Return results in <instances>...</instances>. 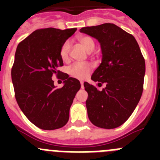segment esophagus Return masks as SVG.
<instances>
[{
    "mask_svg": "<svg viewBox=\"0 0 160 160\" xmlns=\"http://www.w3.org/2000/svg\"><path fill=\"white\" fill-rule=\"evenodd\" d=\"M80 83H81V87H82V89L84 88V86H83V82L81 81V82H80Z\"/></svg>",
    "mask_w": 160,
    "mask_h": 160,
    "instance_id": "esophagus-1",
    "label": "esophagus"
}]
</instances>
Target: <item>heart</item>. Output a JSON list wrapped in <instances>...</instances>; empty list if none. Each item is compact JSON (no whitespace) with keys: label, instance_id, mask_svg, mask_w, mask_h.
<instances>
[{"label":"heart","instance_id":"obj_1","mask_svg":"<svg viewBox=\"0 0 160 160\" xmlns=\"http://www.w3.org/2000/svg\"><path fill=\"white\" fill-rule=\"evenodd\" d=\"M79 43L86 49L88 52H91L94 50L95 47V42L90 36L88 35H82L78 38ZM71 49V42L67 40L61 46L59 49V55L61 59L63 62H67L70 58V52ZM93 66L90 63H74L71 66L68 68V72L70 75L78 79H84L92 70Z\"/></svg>","mask_w":160,"mask_h":160}]
</instances>
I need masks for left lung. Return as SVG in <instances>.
I'll list each match as a JSON object with an SVG mask.
<instances>
[{
    "label": "left lung",
    "instance_id": "left-lung-1",
    "mask_svg": "<svg viewBox=\"0 0 160 160\" xmlns=\"http://www.w3.org/2000/svg\"><path fill=\"white\" fill-rule=\"evenodd\" d=\"M80 32L100 42L102 59L91 79L96 87L84 83L89 119L98 128L113 129L131 116L142 96L145 60L134 36L112 23L87 26Z\"/></svg>",
    "mask_w": 160,
    "mask_h": 160
}]
</instances>
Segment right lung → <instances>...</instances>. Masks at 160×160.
<instances>
[{"label":"right lung","mask_w":160,"mask_h":160,"mask_svg":"<svg viewBox=\"0 0 160 160\" xmlns=\"http://www.w3.org/2000/svg\"><path fill=\"white\" fill-rule=\"evenodd\" d=\"M76 28L39 29L18 44L11 70L15 98L26 118L42 130H55L67 123L70 108L81 85L64 73L65 85L56 88L52 76H60L63 66L61 46Z\"/></svg>","instance_id":"add662e5"}]
</instances>
